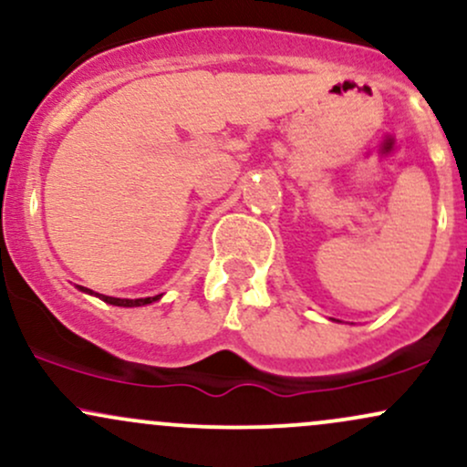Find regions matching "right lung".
I'll return each instance as SVG.
<instances>
[{
	"instance_id": "1",
	"label": "right lung",
	"mask_w": 467,
	"mask_h": 467,
	"mask_svg": "<svg viewBox=\"0 0 467 467\" xmlns=\"http://www.w3.org/2000/svg\"><path fill=\"white\" fill-rule=\"evenodd\" d=\"M78 289L80 292H88V294H94V296H99L100 301H105V303H109V305H116V307H140V305H149V303H155V301H160V296H162V294H158V296H147V298H114V296H105V294H96V292H92V289H88V287H80L78 285Z\"/></svg>"
}]
</instances>
